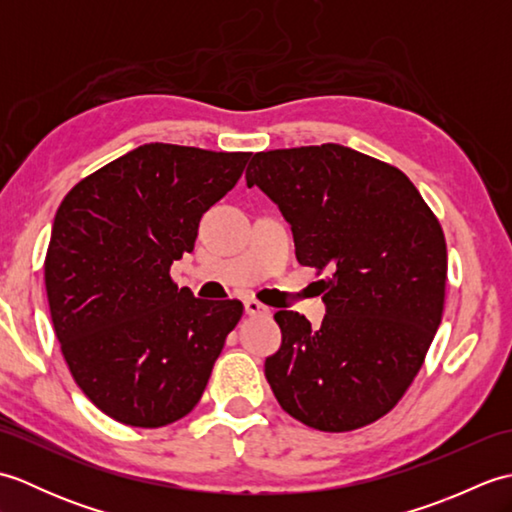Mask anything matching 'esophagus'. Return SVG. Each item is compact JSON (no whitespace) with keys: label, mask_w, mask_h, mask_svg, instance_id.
<instances>
[{"label":"esophagus","mask_w":512,"mask_h":512,"mask_svg":"<svg viewBox=\"0 0 512 512\" xmlns=\"http://www.w3.org/2000/svg\"><path fill=\"white\" fill-rule=\"evenodd\" d=\"M244 308H246V314H270V308L257 299H246Z\"/></svg>","instance_id":"esophagus-1"}]
</instances>
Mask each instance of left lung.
Instances as JSON below:
<instances>
[{
	"label": "left lung",
	"instance_id": "1",
	"mask_svg": "<svg viewBox=\"0 0 512 512\" xmlns=\"http://www.w3.org/2000/svg\"><path fill=\"white\" fill-rule=\"evenodd\" d=\"M290 222L297 259L321 275V328L277 310L281 345L266 358L286 413L343 433L383 418L418 376L447 290V239L398 167L325 143L259 151L246 169Z\"/></svg>",
	"mask_w": 512,
	"mask_h": 512
}]
</instances>
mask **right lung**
Returning a JSON list of instances; mask_svg holds the SVG:
<instances>
[{
  "label": "right lung",
  "mask_w": 512,
  "mask_h": 512,
  "mask_svg": "<svg viewBox=\"0 0 512 512\" xmlns=\"http://www.w3.org/2000/svg\"><path fill=\"white\" fill-rule=\"evenodd\" d=\"M248 158L149 143L63 198L43 262L50 317L74 383L110 418L158 429L200 402L244 306L195 299L169 270Z\"/></svg>",
  "instance_id": "add662e5"
}]
</instances>
